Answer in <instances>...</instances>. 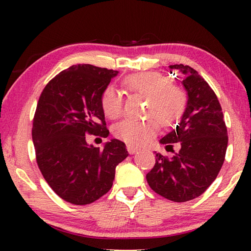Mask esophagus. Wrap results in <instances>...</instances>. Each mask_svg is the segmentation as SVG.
Returning <instances> with one entry per match:
<instances>
[{
	"label": "esophagus",
	"mask_w": 251,
	"mask_h": 251,
	"mask_svg": "<svg viewBox=\"0 0 251 251\" xmlns=\"http://www.w3.org/2000/svg\"><path fill=\"white\" fill-rule=\"evenodd\" d=\"M127 151H128L130 155H133V154H135V152L138 151V148L133 146V145H127Z\"/></svg>",
	"instance_id": "34e87169"
}]
</instances>
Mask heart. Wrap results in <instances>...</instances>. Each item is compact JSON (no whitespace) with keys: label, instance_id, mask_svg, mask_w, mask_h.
<instances>
[{"label":"heart","instance_id":"b5f03b06","mask_svg":"<svg viewBox=\"0 0 251 251\" xmlns=\"http://www.w3.org/2000/svg\"><path fill=\"white\" fill-rule=\"evenodd\" d=\"M125 88L148 99L147 114L154 115L163 125L177 121L186 107V94L181 88L171 85L166 76L158 72H143L127 76L124 79ZM101 109L108 118H117L123 108V99L116 88H105L100 97ZM158 130L155 118L145 121L126 120L114 127V135L129 145L141 146L150 142Z\"/></svg>","mask_w":251,"mask_h":251}]
</instances>
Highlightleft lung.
<instances>
[{"label":"left lung","instance_id":"left-lung-1","mask_svg":"<svg viewBox=\"0 0 251 251\" xmlns=\"http://www.w3.org/2000/svg\"><path fill=\"white\" fill-rule=\"evenodd\" d=\"M169 69L184 76L187 104L176 129L159 143L166 150L179 143L180 148L172 158L156 154L155 166L146 179L160 196L184 202L201 196L216 179L225 160L228 136L222 106L206 80L188 65H169Z\"/></svg>","mask_w":251,"mask_h":251}]
</instances>
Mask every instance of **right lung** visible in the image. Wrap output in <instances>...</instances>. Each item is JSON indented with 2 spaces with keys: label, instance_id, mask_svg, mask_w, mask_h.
<instances>
[{
  "label": "right lung",
  "instance_id": "1",
  "mask_svg": "<svg viewBox=\"0 0 251 251\" xmlns=\"http://www.w3.org/2000/svg\"><path fill=\"white\" fill-rule=\"evenodd\" d=\"M118 71L72 65L46 85L34 115L36 161L50 188L65 201L87 205L112 188L115 168L128 156L126 145L110 139L103 150L86 134L107 137L100 97Z\"/></svg>",
  "mask_w": 251,
  "mask_h": 251
}]
</instances>
